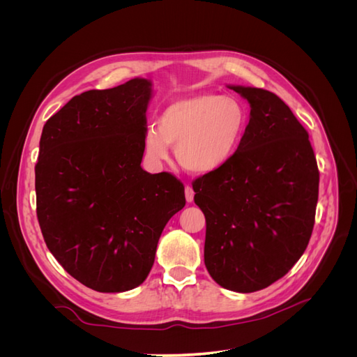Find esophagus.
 <instances>
[{"label": "esophagus", "instance_id": "1", "mask_svg": "<svg viewBox=\"0 0 357 357\" xmlns=\"http://www.w3.org/2000/svg\"><path fill=\"white\" fill-rule=\"evenodd\" d=\"M185 195H186V201L192 202L193 201V195H195V192H193L192 186H186L185 188Z\"/></svg>", "mask_w": 357, "mask_h": 357}]
</instances>
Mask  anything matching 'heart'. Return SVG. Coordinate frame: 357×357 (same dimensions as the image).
<instances>
[{
    "label": "heart",
    "mask_w": 357,
    "mask_h": 357,
    "mask_svg": "<svg viewBox=\"0 0 357 357\" xmlns=\"http://www.w3.org/2000/svg\"><path fill=\"white\" fill-rule=\"evenodd\" d=\"M247 110L231 96L198 93L171 102L149 128L143 146L149 158L167 160L176 149L178 165L195 176L223 168L238 149L247 126Z\"/></svg>",
    "instance_id": "obj_1"
}]
</instances>
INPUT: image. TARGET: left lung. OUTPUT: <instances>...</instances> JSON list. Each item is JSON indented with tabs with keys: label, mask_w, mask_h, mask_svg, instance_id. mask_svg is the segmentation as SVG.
I'll return each instance as SVG.
<instances>
[{
	"label": "left lung",
	"mask_w": 357,
	"mask_h": 357,
	"mask_svg": "<svg viewBox=\"0 0 357 357\" xmlns=\"http://www.w3.org/2000/svg\"><path fill=\"white\" fill-rule=\"evenodd\" d=\"M250 104L231 160L192 183L205 215L204 262L218 284L250 294L286 275L314 226L319 168L308 132L273 92L228 86Z\"/></svg>",
	"instance_id": "obj_1"
}]
</instances>
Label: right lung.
I'll use <instances>...</instances> for the list:
<instances>
[{"instance_id":"obj_1","label":"right lung","mask_w":357,"mask_h":357,"mask_svg":"<svg viewBox=\"0 0 357 357\" xmlns=\"http://www.w3.org/2000/svg\"><path fill=\"white\" fill-rule=\"evenodd\" d=\"M152 82L75 95L43 128L37 218L50 253L86 287L131 290L147 278L159 236L186 204L169 172L142 168Z\"/></svg>"}]
</instances>
